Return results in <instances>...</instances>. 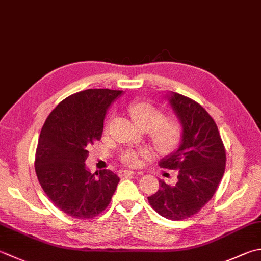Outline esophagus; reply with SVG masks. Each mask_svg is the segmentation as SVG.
I'll return each instance as SVG.
<instances>
[{
    "mask_svg": "<svg viewBox=\"0 0 261 261\" xmlns=\"http://www.w3.org/2000/svg\"><path fill=\"white\" fill-rule=\"evenodd\" d=\"M136 174H142L141 172H134V171H129V170H122L119 172V175L122 177V176H126V175H136Z\"/></svg>",
    "mask_w": 261,
    "mask_h": 261,
    "instance_id": "obj_1",
    "label": "esophagus"
}]
</instances>
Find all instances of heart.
<instances>
[{
  "label": "heart",
  "mask_w": 261,
  "mask_h": 261,
  "mask_svg": "<svg viewBox=\"0 0 261 261\" xmlns=\"http://www.w3.org/2000/svg\"><path fill=\"white\" fill-rule=\"evenodd\" d=\"M129 113L136 124L149 131L150 140L161 154H170L178 146L182 137L181 123L175 117H164V113L148 101H135L129 105ZM147 150L127 151L122 156L126 165L139 166L141 158L148 157Z\"/></svg>",
  "instance_id": "b5f03b06"
}]
</instances>
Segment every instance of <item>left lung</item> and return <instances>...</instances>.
Masks as SVG:
<instances>
[{
  "mask_svg": "<svg viewBox=\"0 0 261 261\" xmlns=\"http://www.w3.org/2000/svg\"><path fill=\"white\" fill-rule=\"evenodd\" d=\"M170 105L182 125L181 144L160 162V166L177 170L175 186L160 180V189L148 197L161 216L182 221L197 214L215 195L224 175L226 154L213 117L189 97L167 95Z\"/></svg>",
  "mask_w": 261,
  "mask_h": 261,
  "instance_id": "1",
  "label": "left lung"
}]
</instances>
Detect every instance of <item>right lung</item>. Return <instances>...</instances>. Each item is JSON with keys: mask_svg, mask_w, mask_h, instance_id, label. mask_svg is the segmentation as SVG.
<instances>
[{"mask_svg": "<svg viewBox=\"0 0 261 261\" xmlns=\"http://www.w3.org/2000/svg\"><path fill=\"white\" fill-rule=\"evenodd\" d=\"M122 90L87 89L66 97L40 131L35 171L49 200L78 219L98 216L110 205L120 178L110 170L90 173L87 147L99 140L110 105Z\"/></svg>", "mask_w": 261, "mask_h": 261, "instance_id": "1", "label": "right lung"}]
</instances>
